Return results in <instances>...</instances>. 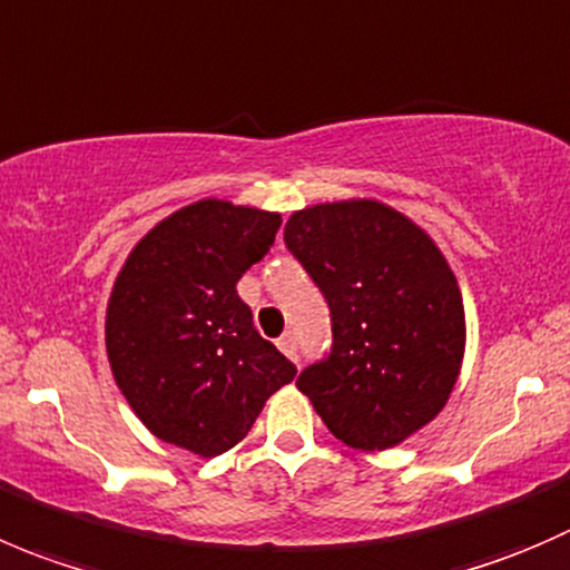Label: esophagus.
Masks as SVG:
<instances>
[{
  "label": "esophagus",
  "mask_w": 570,
  "mask_h": 570,
  "mask_svg": "<svg viewBox=\"0 0 570 570\" xmlns=\"http://www.w3.org/2000/svg\"><path fill=\"white\" fill-rule=\"evenodd\" d=\"M277 346L285 357L296 360V335H293V332H285V335L277 341Z\"/></svg>",
  "instance_id": "1"
}]
</instances>
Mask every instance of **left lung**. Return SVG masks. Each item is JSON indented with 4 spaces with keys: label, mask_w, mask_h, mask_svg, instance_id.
<instances>
[{
    "label": "left lung",
    "mask_w": 570,
    "mask_h": 570,
    "mask_svg": "<svg viewBox=\"0 0 570 570\" xmlns=\"http://www.w3.org/2000/svg\"><path fill=\"white\" fill-rule=\"evenodd\" d=\"M285 244L332 313L330 357L296 387L346 446H399L441 415L463 368L465 307L446 255L380 199L291 213Z\"/></svg>",
    "instance_id": "left-lung-1"
}]
</instances>
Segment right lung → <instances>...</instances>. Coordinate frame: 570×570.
I'll list each match as a JSON object with an SVG mask.
<instances>
[{
  "mask_svg": "<svg viewBox=\"0 0 570 570\" xmlns=\"http://www.w3.org/2000/svg\"><path fill=\"white\" fill-rule=\"evenodd\" d=\"M279 224V213L210 196L157 222L124 261L105 309L107 360L160 441L218 458L296 376L235 291Z\"/></svg>",
  "mask_w": 570,
  "mask_h": 570,
  "instance_id": "add662e5",
  "label": "right lung"
}]
</instances>
